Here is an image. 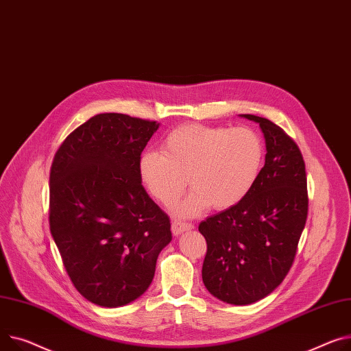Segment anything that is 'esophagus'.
I'll use <instances>...</instances> for the list:
<instances>
[{"instance_id":"34e87169","label":"esophagus","mask_w":351,"mask_h":351,"mask_svg":"<svg viewBox=\"0 0 351 351\" xmlns=\"http://www.w3.org/2000/svg\"><path fill=\"white\" fill-rule=\"evenodd\" d=\"M193 228V224L192 223H184V221H173L172 223V232L173 236H179L182 234L183 231H188V230H192Z\"/></svg>"}]
</instances>
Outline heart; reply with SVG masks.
Listing matches in <instances>:
<instances>
[{
  "instance_id": "obj_1",
  "label": "heart",
  "mask_w": 351,
  "mask_h": 351,
  "mask_svg": "<svg viewBox=\"0 0 351 351\" xmlns=\"http://www.w3.org/2000/svg\"><path fill=\"white\" fill-rule=\"evenodd\" d=\"M160 151L141 155L139 176L165 207L179 200L189 179L193 192L178 208L183 216L207 206L221 212L241 203L258 180L265 158L263 138L248 127L179 125L163 138Z\"/></svg>"
}]
</instances>
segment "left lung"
<instances>
[{
  "instance_id": "left-lung-1",
  "label": "left lung",
  "mask_w": 351,
  "mask_h": 351,
  "mask_svg": "<svg viewBox=\"0 0 351 351\" xmlns=\"http://www.w3.org/2000/svg\"><path fill=\"white\" fill-rule=\"evenodd\" d=\"M243 117L264 132L265 165L241 203L199 224L207 243L203 284L231 305H250L281 285L293 264L309 206L305 160L296 143L263 117Z\"/></svg>"
}]
</instances>
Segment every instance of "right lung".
<instances>
[{"mask_svg":"<svg viewBox=\"0 0 351 351\" xmlns=\"http://www.w3.org/2000/svg\"><path fill=\"white\" fill-rule=\"evenodd\" d=\"M158 127L127 114H97L66 136L52 162V237L70 281L99 306L141 296L172 240L171 220L148 196L138 168Z\"/></svg>","mask_w":351,"mask_h":351,"instance_id":"right-lung-1","label":"right lung"}]
</instances>
